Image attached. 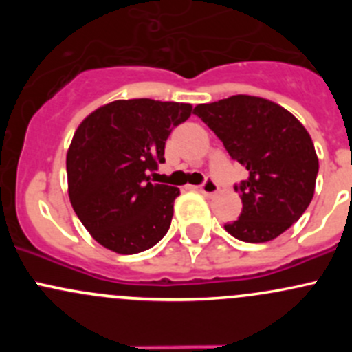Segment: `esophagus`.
<instances>
[{
    "mask_svg": "<svg viewBox=\"0 0 352 352\" xmlns=\"http://www.w3.org/2000/svg\"><path fill=\"white\" fill-rule=\"evenodd\" d=\"M197 189L201 190V192L204 194V196H212V194L218 192L219 187H218V184H216L212 179H206L204 182H202L201 186L197 187Z\"/></svg>",
    "mask_w": 352,
    "mask_h": 352,
    "instance_id": "1",
    "label": "esophagus"
}]
</instances>
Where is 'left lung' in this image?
Wrapping results in <instances>:
<instances>
[{
	"label": "left lung",
	"mask_w": 352,
	"mask_h": 352,
	"mask_svg": "<svg viewBox=\"0 0 352 352\" xmlns=\"http://www.w3.org/2000/svg\"><path fill=\"white\" fill-rule=\"evenodd\" d=\"M194 113L248 172V179L235 186L242 214L226 223V232L248 243L285 233L315 192L318 158L307 129L281 105L250 95L201 104Z\"/></svg>",
	"instance_id": "8db88e82"
}]
</instances>
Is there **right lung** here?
<instances>
[{
  "instance_id": "add662e5",
  "label": "right lung",
  "mask_w": 352,
  "mask_h": 352,
  "mask_svg": "<svg viewBox=\"0 0 352 352\" xmlns=\"http://www.w3.org/2000/svg\"><path fill=\"white\" fill-rule=\"evenodd\" d=\"M192 105L150 98L116 100L91 112L66 156L74 212L98 243L140 254L166 235L180 190L151 184L148 170L165 162V141Z\"/></svg>"
}]
</instances>
